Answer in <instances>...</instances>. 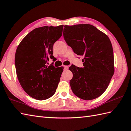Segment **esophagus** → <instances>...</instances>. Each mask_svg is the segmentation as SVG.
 <instances>
[{
    "mask_svg": "<svg viewBox=\"0 0 131 131\" xmlns=\"http://www.w3.org/2000/svg\"><path fill=\"white\" fill-rule=\"evenodd\" d=\"M69 69L68 66H64V69L65 70H68Z\"/></svg>",
    "mask_w": 131,
    "mask_h": 131,
    "instance_id": "obj_1",
    "label": "esophagus"
}]
</instances>
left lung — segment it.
Wrapping results in <instances>:
<instances>
[{
  "mask_svg": "<svg viewBox=\"0 0 131 131\" xmlns=\"http://www.w3.org/2000/svg\"><path fill=\"white\" fill-rule=\"evenodd\" d=\"M66 42L78 55L84 56V68L72 65L70 84L72 92L82 99L98 98L109 85L114 72V55L107 35L91 24L64 26Z\"/></svg>",
  "mask_w": 131,
  "mask_h": 131,
  "instance_id": "left-lung-1",
  "label": "left lung"
}]
</instances>
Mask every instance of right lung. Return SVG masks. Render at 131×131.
Returning a JSON list of instances; mask_svg holds the SVG:
<instances>
[{
  "mask_svg": "<svg viewBox=\"0 0 131 131\" xmlns=\"http://www.w3.org/2000/svg\"><path fill=\"white\" fill-rule=\"evenodd\" d=\"M63 25L43 26L30 32L18 45L15 56L17 78L21 86L32 98H50L55 93L63 71L62 67L47 66L54 59L53 46L62 34Z\"/></svg>",
  "mask_w": 131,
  "mask_h": 131,
  "instance_id": "add662e5",
  "label": "right lung"
}]
</instances>
